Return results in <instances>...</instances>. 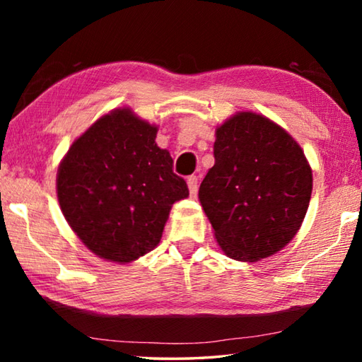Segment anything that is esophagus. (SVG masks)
<instances>
[{"label": "esophagus", "mask_w": 362, "mask_h": 362, "mask_svg": "<svg viewBox=\"0 0 362 362\" xmlns=\"http://www.w3.org/2000/svg\"><path fill=\"white\" fill-rule=\"evenodd\" d=\"M187 183H188L189 196H192V198H194V196H196V194H198V188H199V182H198V177H196V175H192V177H188V180H187Z\"/></svg>", "instance_id": "34e87169"}]
</instances>
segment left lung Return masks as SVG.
Here are the masks:
<instances>
[{"label": "left lung", "mask_w": 362, "mask_h": 362, "mask_svg": "<svg viewBox=\"0 0 362 362\" xmlns=\"http://www.w3.org/2000/svg\"><path fill=\"white\" fill-rule=\"evenodd\" d=\"M214 158L199 201L218 246L240 262L276 254L308 211L313 174L303 150L276 122L240 112L217 127Z\"/></svg>", "instance_id": "8db88e82"}]
</instances>
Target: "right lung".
<instances>
[{
  "instance_id": "1",
  "label": "right lung",
  "mask_w": 362,
  "mask_h": 362,
  "mask_svg": "<svg viewBox=\"0 0 362 362\" xmlns=\"http://www.w3.org/2000/svg\"><path fill=\"white\" fill-rule=\"evenodd\" d=\"M158 127L118 108L71 144L57 170V198L71 230L100 259L129 263L158 246L175 201L188 196Z\"/></svg>"
}]
</instances>
